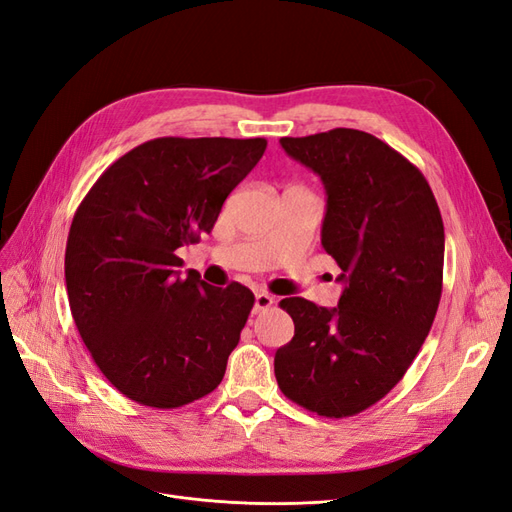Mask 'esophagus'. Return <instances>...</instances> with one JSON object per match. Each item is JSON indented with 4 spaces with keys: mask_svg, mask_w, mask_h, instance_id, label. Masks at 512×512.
<instances>
[{
    "mask_svg": "<svg viewBox=\"0 0 512 512\" xmlns=\"http://www.w3.org/2000/svg\"><path fill=\"white\" fill-rule=\"evenodd\" d=\"M273 305V297L267 292H256L254 297V314H260L265 312V309H269Z\"/></svg>",
    "mask_w": 512,
    "mask_h": 512,
    "instance_id": "34e87169",
    "label": "esophagus"
}]
</instances>
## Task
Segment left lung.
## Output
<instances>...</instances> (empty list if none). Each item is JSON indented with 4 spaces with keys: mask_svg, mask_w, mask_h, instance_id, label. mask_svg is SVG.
I'll list each match as a JSON object with an SVG mask.
<instances>
[{
    "mask_svg": "<svg viewBox=\"0 0 512 512\" xmlns=\"http://www.w3.org/2000/svg\"><path fill=\"white\" fill-rule=\"evenodd\" d=\"M322 179V247L344 292L327 309L282 299L294 337L275 352L282 393L309 412L354 416L404 378L442 297L444 224L427 179L399 151L361 130L280 138Z\"/></svg>",
    "mask_w": 512,
    "mask_h": 512,
    "instance_id": "8db88e82",
    "label": "left lung"
}]
</instances>
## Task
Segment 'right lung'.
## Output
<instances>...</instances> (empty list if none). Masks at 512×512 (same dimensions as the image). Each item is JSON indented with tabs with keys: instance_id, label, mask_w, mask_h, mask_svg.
Wrapping results in <instances>:
<instances>
[{
	"instance_id": "1",
	"label": "right lung",
	"mask_w": 512,
	"mask_h": 512,
	"mask_svg": "<svg viewBox=\"0 0 512 512\" xmlns=\"http://www.w3.org/2000/svg\"><path fill=\"white\" fill-rule=\"evenodd\" d=\"M265 149V138H153L108 166L76 209L70 312L104 378L136 404L181 408L222 382L254 294L181 275L177 250L209 235Z\"/></svg>"
}]
</instances>
